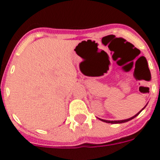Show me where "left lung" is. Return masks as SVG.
Wrapping results in <instances>:
<instances>
[{
	"label": "left lung",
	"instance_id": "obj_1",
	"mask_svg": "<svg viewBox=\"0 0 160 160\" xmlns=\"http://www.w3.org/2000/svg\"><path fill=\"white\" fill-rule=\"evenodd\" d=\"M144 108H145V107H144ZM144 108H143V109H144ZM143 109H142V110H141V111L138 113V114H135V116L131 117V118H128V119H125V120H119V121H109V120H103V119H100V120H102V121H103V122H108V123H122V122H128V121H130V120H131V119H132V118H135V117H136L137 115H138V114H139V113H140L141 111H142V110H143Z\"/></svg>",
	"mask_w": 160,
	"mask_h": 160
}]
</instances>
